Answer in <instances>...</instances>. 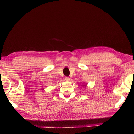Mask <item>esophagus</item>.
<instances>
[{
    "mask_svg": "<svg viewBox=\"0 0 134 134\" xmlns=\"http://www.w3.org/2000/svg\"><path fill=\"white\" fill-rule=\"evenodd\" d=\"M65 80H66V81H69V80H70V78H69V77H67V76H66V78H65Z\"/></svg>",
    "mask_w": 134,
    "mask_h": 134,
    "instance_id": "1",
    "label": "esophagus"
}]
</instances>
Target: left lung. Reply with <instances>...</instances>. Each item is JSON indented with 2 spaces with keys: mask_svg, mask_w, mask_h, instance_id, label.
<instances>
[{
  "mask_svg": "<svg viewBox=\"0 0 134 134\" xmlns=\"http://www.w3.org/2000/svg\"><path fill=\"white\" fill-rule=\"evenodd\" d=\"M82 86H83V87H86V86L85 85H83Z\"/></svg>",
  "mask_w": 134,
  "mask_h": 134,
  "instance_id": "left-lung-1",
  "label": "left lung"
}]
</instances>
